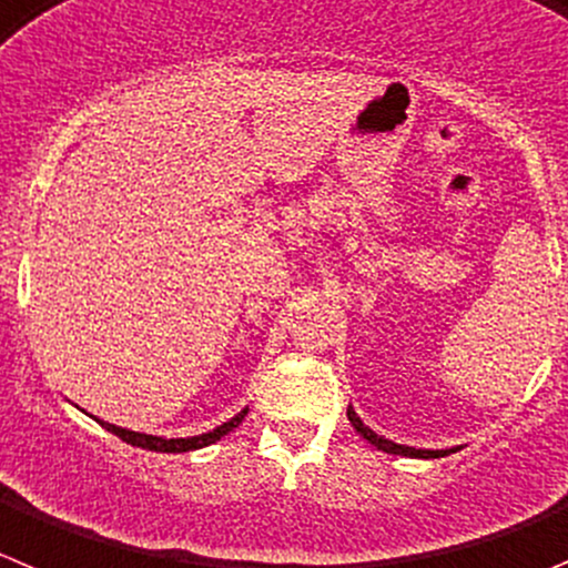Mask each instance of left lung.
Masks as SVG:
<instances>
[{"label": "left lung", "instance_id": "obj_1", "mask_svg": "<svg viewBox=\"0 0 568 568\" xmlns=\"http://www.w3.org/2000/svg\"><path fill=\"white\" fill-rule=\"evenodd\" d=\"M348 423L355 425L357 428V434L363 436V439H368L372 442L374 447H377V450H386V454H397V456H416V459H439V456H445V454H450V450H416V447H405V445H394V442H388V439H383V436H377L374 434L372 428H366V425L361 423V416L355 414V410H352V405H348Z\"/></svg>", "mask_w": 568, "mask_h": 568}]
</instances>
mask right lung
Instances as JSON below:
<instances>
[{"label": "right lung", "mask_w": 568, "mask_h": 568, "mask_svg": "<svg viewBox=\"0 0 568 568\" xmlns=\"http://www.w3.org/2000/svg\"><path fill=\"white\" fill-rule=\"evenodd\" d=\"M244 416H247V408H244L242 414L233 416L231 423H225V425H220L216 430H211V434L191 436V439H163V436H145V434H134V430L114 428V425H106V423H103V428H106L109 434L121 436V439L129 442V445L143 447V450H158V454H185V450H196V447L213 445L216 439H222L225 434H231V430L242 423Z\"/></svg>", "instance_id": "obj_1"}]
</instances>
